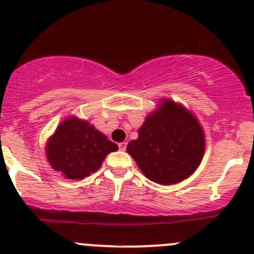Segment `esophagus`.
I'll list each match as a JSON object with an SVG mask.
<instances>
[{
	"label": "esophagus",
	"instance_id": "esophagus-1",
	"mask_svg": "<svg viewBox=\"0 0 254 254\" xmlns=\"http://www.w3.org/2000/svg\"><path fill=\"white\" fill-rule=\"evenodd\" d=\"M127 142H120L119 143V148H120V150H122V151H125V150H127Z\"/></svg>",
	"mask_w": 254,
	"mask_h": 254
}]
</instances>
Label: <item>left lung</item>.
Returning a JSON list of instances; mask_svg holds the SVG:
<instances>
[{"label": "left lung", "mask_w": 254, "mask_h": 254, "mask_svg": "<svg viewBox=\"0 0 254 254\" xmlns=\"http://www.w3.org/2000/svg\"><path fill=\"white\" fill-rule=\"evenodd\" d=\"M205 148L201 127L193 114L172 101H165L146 118L139 137L127 151L150 181L176 184L198 168Z\"/></svg>", "instance_id": "1"}]
</instances>
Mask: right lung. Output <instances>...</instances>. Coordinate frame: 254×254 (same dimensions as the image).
Instances as JSON below:
<instances>
[{
    "instance_id": "obj_1",
    "label": "right lung",
    "mask_w": 254,
    "mask_h": 254,
    "mask_svg": "<svg viewBox=\"0 0 254 254\" xmlns=\"http://www.w3.org/2000/svg\"><path fill=\"white\" fill-rule=\"evenodd\" d=\"M117 143L88 122L68 118L60 124L47 145L48 161L55 171L70 179H82L96 172Z\"/></svg>"
}]
</instances>
